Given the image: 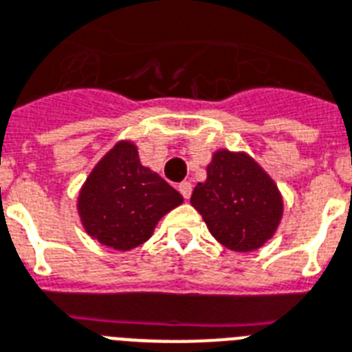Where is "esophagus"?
<instances>
[{"instance_id":"obj_1","label":"esophagus","mask_w":352,"mask_h":352,"mask_svg":"<svg viewBox=\"0 0 352 352\" xmlns=\"http://www.w3.org/2000/svg\"><path fill=\"white\" fill-rule=\"evenodd\" d=\"M179 191H181V195L184 197L186 201H188V199H190V197H191V182L182 181L181 184H179Z\"/></svg>"}]
</instances>
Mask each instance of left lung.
Segmentation results:
<instances>
[{"label": "left lung", "mask_w": 352, "mask_h": 352, "mask_svg": "<svg viewBox=\"0 0 352 352\" xmlns=\"http://www.w3.org/2000/svg\"><path fill=\"white\" fill-rule=\"evenodd\" d=\"M191 206L228 250L250 253L275 235L284 202L278 188L248 153L219 150L208 177L191 195Z\"/></svg>", "instance_id": "8db88e82"}]
</instances>
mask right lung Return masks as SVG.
Here are the masks:
<instances>
[{"label":"right lung","instance_id":"1","mask_svg":"<svg viewBox=\"0 0 352 352\" xmlns=\"http://www.w3.org/2000/svg\"><path fill=\"white\" fill-rule=\"evenodd\" d=\"M181 202L179 191L142 166L135 144L121 141L88 175L77 211L88 235L102 245L128 251L146 242L157 222Z\"/></svg>","mask_w":352,"mask_h":352}]
</instances>
